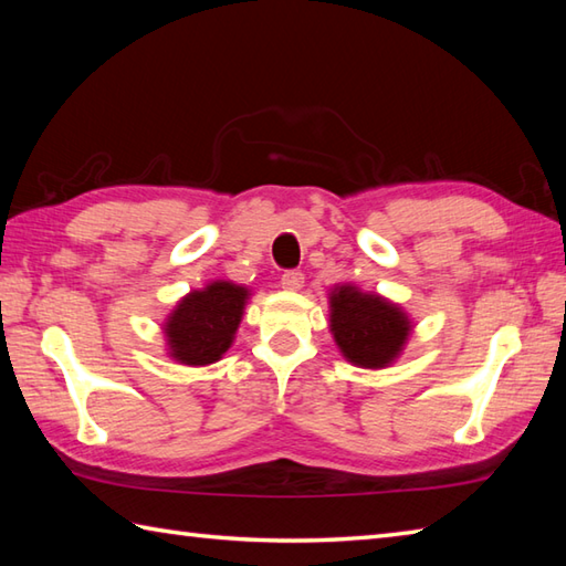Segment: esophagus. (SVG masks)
Instances as JSON below:
<instances>
[{"instance_id": "34e87169", "label": "esophagus", "mask_w": 566, "mask_h": 566, "mask_svg": "<svg viewBox=\"0 0 566 566\" xmlns=\"http://www.w3.org/2000/svg\"><path fill=\"white\" fill-rule=\"evenodd\" d=\"M304 286V274L298 270H290L282 274V290L286 292H298Z\"/></svg>"}]
</instances>
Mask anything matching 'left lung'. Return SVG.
<instances>
[{"label": "left lung", "instance_id": "1", "mask_svg": "<svg viewBox=\"0 0 566 566\" xmlns=\"http://www.w3.org/2000/svg\"><path fill=\"white\" fill-rule=\"evenodd\" d=\"M331 333L347 363L381 369L401 355L411 318L389 298L343 284L331 292Z\"/></svg>", "mask_w": 566, "mask_h": 566}]
</instances>
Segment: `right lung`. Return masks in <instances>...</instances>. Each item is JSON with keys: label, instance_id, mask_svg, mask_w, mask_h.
Returning a JSON list of instances; mask_svg holds the SVG:
<instances>
[{"label": "right lung", "instance_id": "obj_1", "mask_svg": "<svg viewBox=\"0 0 566 566\" xmlns=\"http://www.w3.org/2000/svg\"><path fill=\"white\" fill-rule=\"evenodd\" d=\"M250 292L233 282H211L189 292L165 321L170 357L179 365L203 367L233 345Z\"/></svg>", "mask_w": 566, "mask_h": 566}]
</instances>
